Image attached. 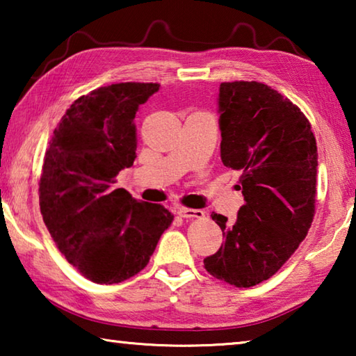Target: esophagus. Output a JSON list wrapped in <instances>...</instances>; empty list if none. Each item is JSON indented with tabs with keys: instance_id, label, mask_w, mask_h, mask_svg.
Listing matches in <instances>:
<instances>
[{
	"instance_id": "esophagus-1",
	"label": "esophagus",
	"mask_w": 356,
	"mask_h": 356,
	"mask_svg": "<svg viewBox=\"0 0 356 356\" xmlns=\"http://www.w3.org/2000/svg\"><path fill=\"white\" fill-rule=\"evenodd\" d=\"M177 213H179V216H182V218H204V212L200 209L179 207Z\"/></svg>"
}]
</instances>
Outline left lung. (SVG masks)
Segmentation results:
<instances>
[{"mask_svg": "<svg viewBox=\"0 0 356 356\" xmlns=\"http://www.w3.org/2000/svg\"><path fill=\"white\" fill-rule=\"evenodd\" d=\"M221 161L242 171L236 222L212 213L225 243L204 259L227 284L251 287L286 264L316 213L317 144L297 105L257 81L220 84Z\"/></svg>", "mask_w": 356, "mask_h": 356, "instance_id": "8db88e82", "label": "left lung"}]
</instances>
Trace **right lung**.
Wrapping results in <instances>:
<instances>
[{"mask_svg":"<svg viewBox=\"0 0 356 356\" xmlns=\"http://www.w3.org/2000/svg\"><path fill=\"white\" fill-rule=\"evenodd\" d=\"M159 83H116L78 97L53 131L39 182L40 213L84 278L118 284L146 267L174 215L140 202L116 176L136 159L138 106Z\"/></svg>","mask_w":356,"mask_h":356,"instance_id":"add662e5","label":"right lung"}]
</instances>
